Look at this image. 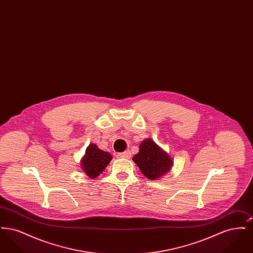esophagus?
Returning <instances> with one entry per match:
<instances>
[{
  "mask_svg": "<svg viewBox=\"0 0 253 253\" xmlns=\"http://www.w3.org/2000/svg\"><path fill=\"white\" fill-rule=\"evenodd\" d=\"M117 157H118V158H126V159H128V158L131 157V153H130V151H125V152H123V153L118 154Z\"/></svg>",
  "mask_w": 253,
  "mask_h": 253,
  "instance_id": "esophagus-1",
  "label": "esophagus"
}]
</instances>
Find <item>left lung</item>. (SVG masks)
I'll list each match as a JSON object with an SVG mask.
<instances>
[{"mask_svg":"<svg viewBox=\"0 0 253 253\" xmlns=\"http://www.w3.org/2000/svg\"><path fill=\"white\" fill-rule=\"evenodd\" d=\"M132 160L145 176L151 180L161 178L172 166L170 157L151 138L141 142L139 152L133 156Z\"/></svg>","mask_w":253,"mask_h":253,"instance_id":"8db88e82","label":"left lung"}]
</instances>
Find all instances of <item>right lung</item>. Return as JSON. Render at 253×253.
Returning a JSON list of instances; mask_svg holds the SVG:
<instances>
[{
  "mask_svg": "<svg viewBox=\"0 0 253 253\" xmlns=\"http://www.w3.org/2000/svg\"><path fill=\"white\" fill-rule=\"evenodd\" d=\"M111 160L112 156L108 152L98 149L96 144L92 143L87 147L81 164L86 175L94 179L105 169Z\"/></svg>",
  "mask_w": 253,
  "mask_h": 253,
  "instance_id": "obj_1",
  "label": "right lung"
}]
</instances>
